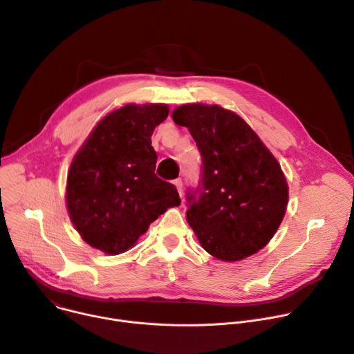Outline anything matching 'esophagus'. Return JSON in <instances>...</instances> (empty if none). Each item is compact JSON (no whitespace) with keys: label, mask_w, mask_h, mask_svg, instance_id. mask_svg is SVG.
<instances>
[{"label":"esophagus","mask_w":354,"mask_h":354,"mask_svg":"<svg viewBox=\"0 0 354 354\" xmlns=\"http://www.w3.org/2000/svg\"><path fill=\"white\" fill-rule=\"evenodd\" d=\"M174 185L176 186V189H178V192H179V196L182 198V186H183V183H182V179H180V178L175 179V180H174Z\"/></svg>","instance_id":"obj_1"}]
</instances>
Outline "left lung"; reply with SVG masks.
Returning a JSON list of instances; mask_svg holds the SVG:
<instances>
[{
  "mask_svg": "<svg viewBox=\"0 0 354 354\" xmlns=\"http://www.w3.org/2000/svg\"><path fill=\"white\" fill-rule=\"evenodd\" d=\"M172 118L202 155L199 185L186 194V218L202 247L223 261L266 247L288 205L275 156L241 117L220 106L183 104Z\"/></svg>",
  "mask_w": 354,
  "mask_h": 354,
  "instance_id": "obj_1",
  "label": "left lung"
}]
</instances>
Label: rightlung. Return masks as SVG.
Returning a JSON list of instances; mask_svg holds the SVG:
<instances>
[{"instance_id":"add662e5","label":"right lung","mask_w":354,"mask_h":354,"mask_svg":"<svg viewBox=\"0 0 354 354\" xmlns=\"http://www.w3.org/2000/svg\"><path fill=\"white\" fill-rule=\"evenodd\" d=\"M167 104H127L95 125L75 155L66 203L82 239L106 254L131 248L168 207L179 206L176 187L155 175V127Z\"/></svg>"}]
</instances>
